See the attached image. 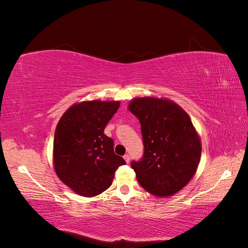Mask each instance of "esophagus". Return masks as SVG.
<instances>
[{
	"mask_svg": "<svg viewBox=\"0 0 248 248\" xmlns=\"http://www.w3.org/2000/svg\"><path fill=\"white\" fill-rule=\"evenodd\" d=\"M123 157H124V159H125V161H126L127 163H128V162L130 161V156H129L128 154H125Z\"/></svg>",
	"mask_w": 248,
	"mask_h": 248,
	"instance_id": "1",
	"label": "esophagus"
}]
</instances>
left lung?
<instances>
[{
	"label": "left lung",
	"mask_w": 248,
	"mask_h": 248,
	"mask_svg": "<svg viewBox=\"0 0 248 248\" xmlns=\"http://www.w3.org/2000/svg\"><path fill=\"white\" fill-rule=\"evenodd\" d=\"M129 110L140 123L144 154L132 161L140 185L157 197L181 190L196 174L201 140L189 116L175 102L153 97L133 99Z\"/></svg>",
	"instance_id": "obj_1"
}]
</instances>
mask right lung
Wrapping results in <instances>:
<instances>
[{"instance_id": "right-lung-1", "label": "right lung", "mask_w": 248, "mask_h": 248, "mask_svg": "<svg viewBox=\"0 0 248 248\" xmlns=\"http://www.w3.org/2000/svg\"><path fill=\"white\" fill-rule=\"evenodd\" d=\"M119 101H84L65 111L54 138V166L61 181L82 197L98 196L111 185L125 164L114 152V140L103 133Z\"/></svg>"}]
</instances>
